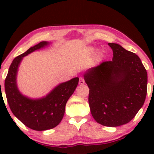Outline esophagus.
<instances>
[{"mask_svg":"<svg viewBox=\"0 0 154 154\" xmlns=\"http://www.w3.org/2000/svg\"><path fill=\"white\" fill-rule=\"evenodd\" d=\"M85 83V81H84V79L83 77L79 78V84L80 85H83V84Z\"/></svg>","mask_w":154,"mask_h":154,"instance_id":"esophagus-1","label":"esophagus"}]
</instances>
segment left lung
Returning <instances> with one entry per match:
<instances>
[{"label":"left lung","instance_id":"left-lung-1","mask_svg":"<svg viewBox=\"0 0 154 154\" xmlns=\"http://www.w3.org/2000/svg\"><path fill=\"white\" fill-rule=\"evenodd\" d=\"M112 61L88 69L84 79L89 88L92 117L101 125L126 124L142 108L147 92V72L140 57L116 43H109Z\"/></svg>","mask_w":154,"mask_h":154}]
</instances>
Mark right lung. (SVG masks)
Returning <instances> with one entry per match:
<instances>
[{"label":"right lung","mask_w":154,"mask_h":154,"mask_svg":"<svg viewBox=\"0 0 154 154\" xmlns=\"http://www.w3.org/2000/svg\"><path fill=\"white\" fill-rule=\"evenodd\" d=\"M49 44L47 41H42L14 58L5 80L6 97L12 113L26 127L37 131L52 129L59 125L64 117L67 101L75 91L79 81L76 77L60 83L40 99L32 100L21 94L16 79L22 58Z\"/></svg>","instance_id":"obj_1"}]
</instances>
